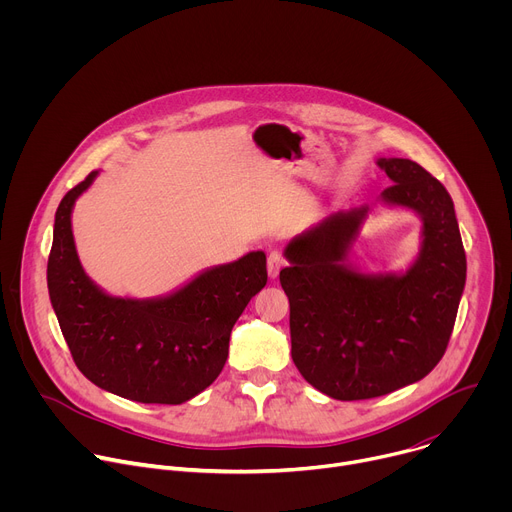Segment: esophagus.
I'll return each mask as SVG.
<instances>
[{
    "label": "esophagus",
    "mask_w": 512,
    "mask_h": 512,
    "mask_svg": "<svg viewBox=\"0 0 512 512\" xmlns=\"http://www.w3.org/2000/svg\"><path fill=\"white\" fill-rule=\"evenodd\" d=\"M285 267V257L281 251H271L267 255V273L271 279H275L279 275V271Z\"/></svg>",
    "instance_id": "34e87169"
}]
</instances>
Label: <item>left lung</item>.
<instances>
[{
  "instance_id": "left-lung-1",
  "label": "left lung",
  "mask_w": 512,
  "mask_h": 512,
  "mask_svg": "<svg viewBox=\"0 0 512 512\" xmlns=\"http://www.w3.org/2000/svg\"><path fill=\"white\" fill-rule=\"evenodd\" d=\"M389 204L423 216V247L405 275H362L342 265L367 208L336 212L285 249L279 281L289 300L291 358L302 377L340 401L411 385L442 360L466 283L454 202L417 162L379 160Z\"/></svg>"
}]
</instances>
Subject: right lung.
Returning <instances> with one entry per match:
<instances>
[{"label": "right lung", "mask_w": 512, "mask_h": 512, "mask_svg": "<svg viewBox=\"0 0 512 512\" xmlns=\"http://www.w3.org/2000/svg\"><path fill=\"white\" fill-rule=\"evenodd\" d=\"M97 172L58 204L48 255V294L79 371L137 403L180 405L221 375L235 322L267 283L265 253L214 267L176 294L135 302L111 298L85 275L70 210Z\"/></svg>", "instance_id": "obj_1"}]
</instances>
